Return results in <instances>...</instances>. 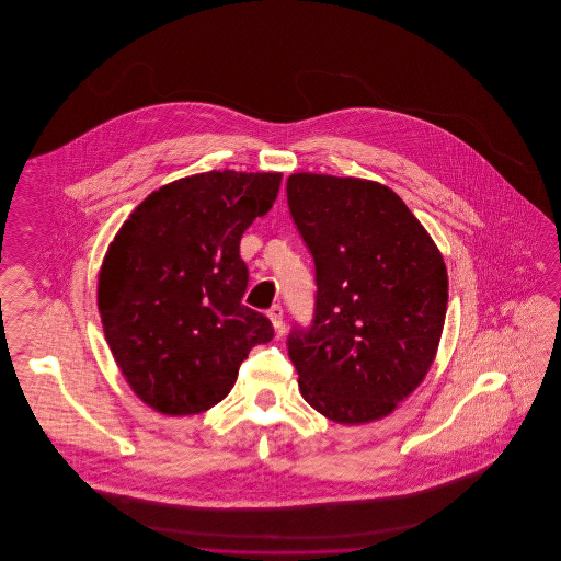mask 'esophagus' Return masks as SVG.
<instances>
[{"label":"esophagus","mask_w":561,"mask_h":561,"mask_svg":"<svg viewBox=\"0 0 561 561\" xmlns=\"http://www.w3.org/2000/svg\"><path fill=\"white\" fill-rule=\"evenodd\" d=\"M268 320L273 323V328L277 330V332H282V328H284V309L279 307V305H273L271 309H268Z\"/></svg>","instance_id":"34e87169"}]
</instances>
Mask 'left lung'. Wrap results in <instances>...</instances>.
<instances>
[{
  "label": "left lung",
  "instance_id": "obj_1",
  "mask_svg": "<svg viewBox=\"0 0 561 561\" xmlns=\"http://www.w3.org/2000/svg\"><path fill=\"white\" fill-rule=\"evenodd\" d=\"M288 206L316 261V318L288 355L305 401L339 425L389 416L435 362L446 263L421 220L387 185L296 172Z\"/></svg>",
  "mask_w": 561,
  "mask_h": 561
}]
</instances>
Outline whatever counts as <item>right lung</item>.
I'll use <instances>...</instances> for the list:
<instances>
[{
  "label": "right lung",
  "instance_id": "obj_1",
  "mask_svg": "<svg viewBox=\"0 0 561 561\" xmlns=\"http://www.w3.org/2000/svg\"><path fill=\"white\" fill-rule=\"evenodd\" d=\"M282 172L213 170L147 195L108 243L99 313L134 396L165 416L210 410L233 389L271 321L241 302L240 240L271 210Z\"/></svg>",
  "mask_w": 561,
  "mask_h": 561
}]
</instances>
